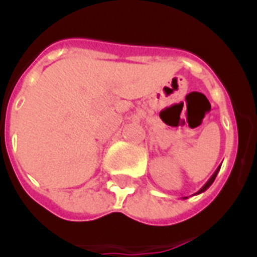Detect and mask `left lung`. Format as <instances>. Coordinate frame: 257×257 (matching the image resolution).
I'll return each instance as SVG.
<instances>
[{
	"label": "left lung",
	"mask_w": 257,
	"mask_h": 257,
	"mask_svg": "<svg viewBox=\"0 0 257 257\" xmlns=\"http://www.w3.org/2000/svg\"><path fill=\"white\" fill-rule=\"evenodd\" d=\"M220 167H221V165H220ZM220 167H217V169H216L215 171V173H213V175L211 176V177H209V180H208L207 183L204 184L203 185V188H201V189H200L199 192H196L195 195H199V193H203V192H205L208 189V188L211 187L212 185V183H213V181H215V179H216V176H217V173H219V171H220ZM184 199H188V197H184Z\"/></svg>",
	"instance_id": "left-lung-1"
}]
</instances>
